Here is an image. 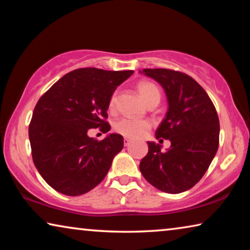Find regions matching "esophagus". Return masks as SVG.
<instances>
[{
	"instance_id": "1",
	"label": "esophagus",
	"mask_w": 250,
	"mask_h": 250,
	"mask_svg": "<svg viewBox=\"0 0 250 250\" xmlns=\"http://www.w3.org/2000/svg\"><path fill=\"white\" fill-rule=\"evenodd\" d=\"M130 142H131V139L125 137V139H124V145H125V146H128L130 145Z\"/></svg>"
}]
</instances>
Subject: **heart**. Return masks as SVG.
Masks as SVG:
<instances>
[{
    "mask_svg": "<svg viewBox=\"0 0 250 250\" xmlns=\"http://www.w3.org/2000/svg\"><path fill=\"white\" fill-rule=\"evenodd\" d=\"M139 94L146 104L152 101H160L161 92L156 84L150 82H140L137 84ZM117 103V92L112 94L109 100V108L113 109ZM151 129V122L143 119H132V118H122L115 125V130L118 133L126 138H141Z\"/></svg>",
    "mask_w": 250,
    "mask_h": 250,
    "instance_id": "obj_1",
    "label": "heart"
}]
</instances>
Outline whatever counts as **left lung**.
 Returning <instances> with one entry per match:
<instances>
[{"instance_id":"obj_1","label":"left lung","mask_w":250,"mask_h":250,"mask_svg":"<svg viewBox=\"0 0 250 250\" xmlns=\"http://www.w3.org/2000/svg\"><path fill=\"white\" fill-rule=\"evenodd\" d=\"M166 91L168 109L155 131L156 139L171 141L166 152L147 142L141 160L145 179L160 191L177 194L192 188L208 168L219 143V120L208 95L191 76L171 69L141 71Z\"/></svg>"}]
</instances>
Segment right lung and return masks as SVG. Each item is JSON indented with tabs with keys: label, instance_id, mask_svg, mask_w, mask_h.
<instances>
[{
	"label": "right lung",
	"instance_id": "obj_1",
	"mask_svg": "<svg viewBox=\"0 0 250 250\" xmlns=\"http://www.w3.org/2000/svg\"><path fill=\"white\" fill-rule=\"evenodd\" d=\"M133 70L75 69L55 83L34 108L28 137L34 164L57 192L78 196L91 191L107 175L124 138L110 133L98 141L88 130L108 132L107 110L117 86Z\"/></svg>",
	"mask_w": 250,
	"mask_h": 250
}]
</instances>
